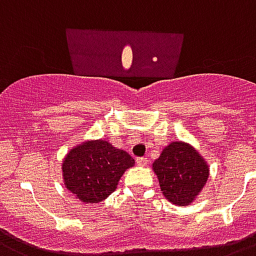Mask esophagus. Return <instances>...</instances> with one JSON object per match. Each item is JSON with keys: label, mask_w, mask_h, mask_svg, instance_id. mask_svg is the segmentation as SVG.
Here are the masks:
<instances>
[{"label": "esophagus", "mask_w": 256, "mask_h": 256, "mask_svg": "<svg viewBox=\"0 0 256 256\" xmlns=\"http://www.w3.org/2000/svg\"><path fill=\"white\" fill-rule=\"evenodd\" d=\"M148 162V160L146 158H136V164L139 165V166H146Z\"/></svg>", "instance_id": "obj_1"}]
</instances>
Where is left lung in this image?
<instances>
[{"label": "left lung", "mask_w": 256, "mask_h": 256, "mask_svg": "<svg viewBox=\"0 0 256 256\" xmlns=\"http://www.w3.org/2000/svg\"><path fill=\"white\" fill-rule=\"evenodd\" d=\"M152 169L158 176L162 195L174 206L192 203L210 177L204 158L184 142H172L166 146L154 161Z\"/></svg>", "instance_id": "8db88e82"}]
</instances>
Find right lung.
<instances>
[{
  "mask_svg": "<svg viewBox=\"0 0 256 256\" xmlns=\"http://www.w3.org/2000/svg\"><path fill=\"white\" fill-rule=\"evenodd\" d=\"M135 161L126 151L104 139L87 140L68 151L62 162L65 188L83 203H98L117 188Z\"/></svg>",
  "mask_w": 256,
  "mask_h": 256,
  "instance_id": "add662e5",
  "label": "right lung"
}]
</instances>
